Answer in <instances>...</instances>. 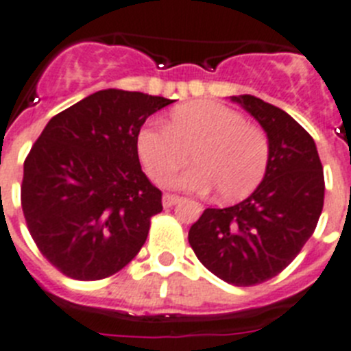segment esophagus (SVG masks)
Wrapping results in <instances>:
<instances>
[{
  "mask_svg": "<svg viewBox=\"0 0 351 351\" xmlns=\"http://www.w3.org/2000/svg\"><path fill=\"white\" fill-rule=\"evenodd\" d=\"M181 200V197L178 195H170V193H167V195H163V206L165 208H172V206H176Z\"/></svg>",
  "mask_w": 351,
  "mask_h": 351,
  "instance_id": "obj_1",
  "label": "esophagus"
}]
</instances>
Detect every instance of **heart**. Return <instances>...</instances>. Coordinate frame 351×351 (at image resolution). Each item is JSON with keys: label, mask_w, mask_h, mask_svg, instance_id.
I'll use <instances>...</instances> for the list:
<instances>
[{"label": "heart", "mask_w": 351, "mask_h": 351, "mask_svg": "<svg viewBox=\"0 0 351 351\" xmlns=\"http://www.w3.org/2000/svg\"><path fill=\"white\" fill-rule=\"evenodd\" d=\"M136 151L149 178L165 184L190 160L197 167L173 184L182 190L217 188L223 200L250 195L265 178L268 134L226 104L197 101L176 108L167 125L149 122L138 131Z\"/></svg>", "instance_id": "b5f03b06"}]
</instances>
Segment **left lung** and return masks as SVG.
I'll return each mask as SVG.
<instances>
[{"instance_id": "left-lung-1", "label": "left lung", "mask_w": 351, "mask_h": 351, "mask_svg": "<svg viewBox=\"0 0 351 351\" xmlns=\"http://www.w3.org/2000/svg\"><path fill=\"white\" fill-rule=\"evenodd\" d=\"M232 101L268 134V169L250 197L206 209L188 241L211 274L245 287L274 278L300 254L318 226L325 179L313 136L293 117L254 95Z\"/></svg>"}]
</instances>
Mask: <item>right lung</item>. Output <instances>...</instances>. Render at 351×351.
<instances>
[{
	"label": "right lung",
	"instance_id": "obj_1",
	"mask_svg": "<svg viewBox=\"0 0 351 351\" xmlns=\"http://www.w3.org/2000/svg\"><path fill=\"white\" fill-rule=\"evenodd\" d=\"M170 99L99 90L47 122L25 160L21 206L33 241L58 271L101 280L134 259L161 191L142 172L136 136Z\"/></svg>",
	"mask_w": 351,
	"mask_h": 351
}]
</instances>
